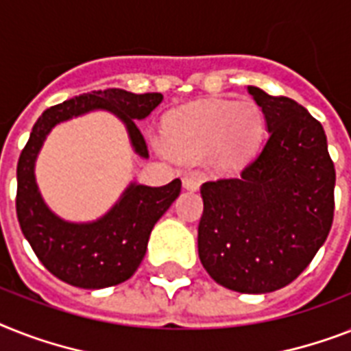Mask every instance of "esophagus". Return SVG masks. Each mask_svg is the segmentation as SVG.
I'll return each mask as SVG.
<instances>
[{
	"mask_svg": "<svg viewBox=\"0 0 351 351\" xmlns=\"http://www.w3.org/2000/svg\"><path fill=\"white\" fill-rule=\"evenodd\" d=\"M182 184H184V187L187 191L200 189V178H198L196 175H185L184 178H182Z\"/></svg>",
	"mask_w": 351,
	"mask_h": 351,
	"instance_id": "34e87169",
	"label": "esophagus"
}]
</instances>
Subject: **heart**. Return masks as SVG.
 Segmentation results:
<instances>
[{
  "instance_id": "b5f03b06",
  "label": "heart",
  "mask_w": 351,
  "mask_h": 351,
  "mask_svg": "<svg viewBox=\"0 0 351 351\" xmlns=\"http://www.w3.org/2000/svg\"><path fill=\"white\" fill-rule=\"evenodd\" d=\"M263 128L254 101L207 99L167 113L162 121V144L171 155L195 160L207 155L218 167L241 166L258 146Z\"/></svg>"
}]
</instances>
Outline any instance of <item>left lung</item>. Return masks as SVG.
<instances>
[{
	"instance_id": "1",
	"label": "left lung",
	"mask_w": 351,
	"mask_h": 351,
	"mask_svg": "<svg viewBox=\"0 0 351 351\" xmlns=\"http://www.w3.org/2000/svg\"><path fill=\"white\" fill-rule=\"evenodd\" d=\"M269 138L236 178L205 182L198 256L207 274L241 294L292 283L326 241L335 167L326 135L301 104L247 86Z\"/></svg>"
}]
</instances>
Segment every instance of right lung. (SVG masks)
Returning <instances> with one entry per match:
<instances>
[{
	"label": "right lung",
	"instance_id": "1",
	"mask_svg": "<svg viewBox=\"0 0 351 351\" xmlns=\"http://www.w3.org/2000/svg\"><path fill=\"white\" fill-rule=\"evenodd\" d=\"M162 99V93L136 95L121 88H108L48 108L34 124L19 155L16 213L23 234L39 261L64 283L79 289H106L130 279L146 256L155 223L180 195L182 182L175 178L162 187L133 182L99 220L73 223L53 215L37 189L34 167L43 142L59 122L106 110L124 122L135 153L147 158L146 141L135 121L146 119Z\"/></svg>",
	"mask_w": 351,
	"mask_h": 351
}]
</instances>
